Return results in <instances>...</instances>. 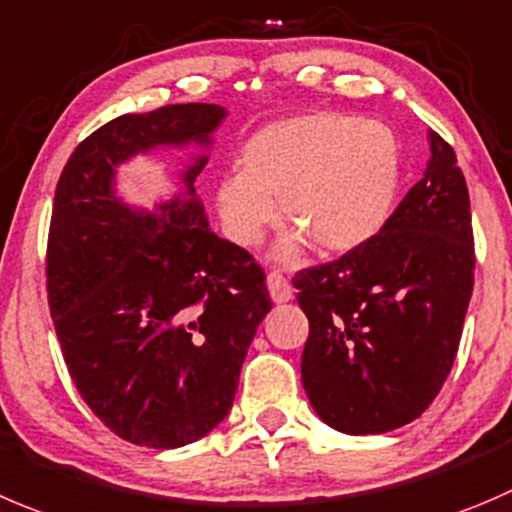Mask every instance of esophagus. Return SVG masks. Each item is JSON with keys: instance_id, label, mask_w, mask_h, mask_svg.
Returning <instances> with one entry per match:
<instances>
[{"instance_id": "1", "label": "esophagus", "mask_w": 512, "mask_h": 512, "mask_svg": "<svg viewBox=\"0 0 512 512\" xmlns=\"http://www.w3.org/2000/svg\"><path fill=\"white\" fill-rule=\"evenodd\" d=\"M266 284H269V294L276 304H286V301L291 299V294H294L289 279H286L281 271H271V274L266 276Z\"/></svg>"}]
</instances>
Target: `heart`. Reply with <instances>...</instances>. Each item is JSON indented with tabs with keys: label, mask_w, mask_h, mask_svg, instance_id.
I'll list each match as a JSON object with an SVG mask.
<instances>
[{
	"label": "heart",
	"mask_w": 512,
	"mask_h": 512,
	"mask_svg": "<svg viewBox=\"0 0 512 512\" xmlns=\"http://www.w3.org/2000/svg\"><path fill=\"white\" fill-rule=\"evenodd\" d=\"M241 173L216 183V208L238 246H256L279 218L324 256L372 241L392 216L399 191V145L384 125L339 110L291 115L251 135Z\"/></svg>",
	"instance_id": "heart-1"
}]
</instances>
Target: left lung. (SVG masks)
<instances>
[{
    "mask_svg": "<svg viewBox=\"0 0 512 512\" xmlns=\"http://www.w3.org/2000/svg\"><path fill=\"white\" fill-rule=\"evenodd\" d=\"M475 281L470 196L455 150L432 130L430 160L382 231L294 276L309 319L301 382L347 435L417 420L445 384Z\"/></svg>",
    "mask_w": 512,
    "mask_h": 512,
    "instance_id": "1",
    "label": "left lung"
}]
</instances>
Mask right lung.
Returning <instances> with one entry per match:
<instances>
[{"mask_svg":"<svg viewBox=\"0 0 512 512\" xmlns=\"http://www.w3.org/2000/svg\"><path fill=\"white\" fill-rule=\"evenodd\" d=\"M226 118L206 102L120 115L87 135L60 175L47 238V301L67 372L105 427L170 450L208 435L271 311L266 274L208 228L198 158L160 213L113 191L115 168L158 145L201 143Z\"/></svg>","mask_w":512,"mask_h":512,"instance_id":"add662e5","label":"right lung"}]
</instances>
